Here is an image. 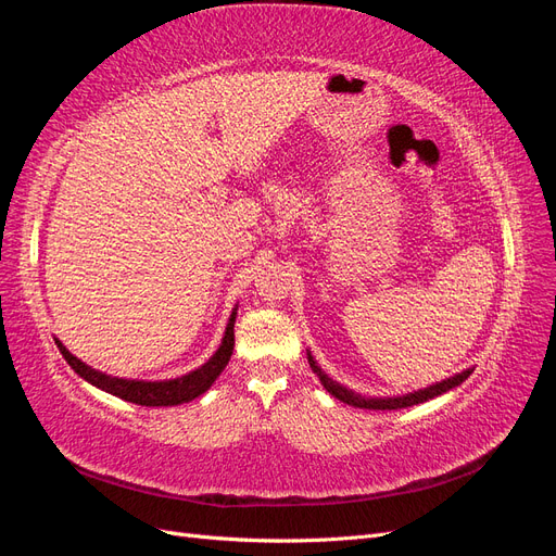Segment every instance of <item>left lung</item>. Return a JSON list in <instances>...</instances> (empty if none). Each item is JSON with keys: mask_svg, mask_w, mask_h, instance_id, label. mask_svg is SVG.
<instances>
[{"mask_svg": "<svg viewBox=\"0 0 556 556\" xmlns=\"http://www.w3.org/2000/svg\"><path fill=\"white\" fill-rule=\"evenodd\" d=\"M308 364L313 368V374L319 378V382L325 384V390L336 396L339 401L348 403V406H355V408H368V410H399V408H408V406H417V403H425L433 396H441L450 390H454V387L462 384L470 374H473V368H466V371L452 376V378H445L441 382L435 384H429L425 387V390H417V392H410V394H403V396H384V399H366L362 394H355L352 390H348V387H343L341 382L331 380L323 368L317 366V362L313 359V355L308 352Z\"/></svg>", "mask_w": 556, "mask_h": 556, "instance_id": "8db88e82", "label": "left lung"}]
</instances>
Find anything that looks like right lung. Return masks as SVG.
<instances>
[{"label":"right lung","mask_w":556,"mask_h":556,"mask_svg":"<svg viewBox=\"0 0 556 556\" xmlns=\"http://www.w3.org/2000/svg\"><path fill=\"white\" fill-rule=\"evenodd\" d=\"M233 323H237V308L231 311L229 323L225 329V339L217 348L215 355L204 364L199 366L197 371H190L188 376H180L174 380H160V382H148V380H125V378H113L106 376L97 368L88 366L86 362H80L78 357H74L70 350H66L58 339V348L62 352V357L66 359L74 371L88 380L90 384L99 387L113 396H121L129 403H139V406H178V403H188L197 396L204 394L208 387L215 382V378L225 371V366L229 364L231 350H233Z\"/></svg>","instance_id":"1"}]
</instances>
